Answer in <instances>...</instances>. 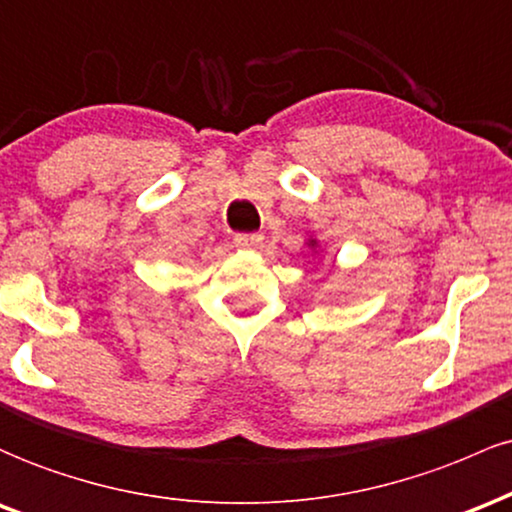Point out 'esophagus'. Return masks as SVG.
Returning <instances> with one entry per match:
<instances>
[{
  "mask_svg": "<svg viewBox=\"0 0 512 512\" xmlns=\"http://www.w3.org/2000/svg\"><path fill=\"white\" fill-rule=\"evenodd\" d=\"M261 241H263V234H256V232L237 234V237H234V244L241 246V249H258Z\"/></svg>",
  "mask_w": 512,
  "mask_h": 512,
  "instance_id": "obj_1",
  "label": "esophagus"
}]
</instances>
